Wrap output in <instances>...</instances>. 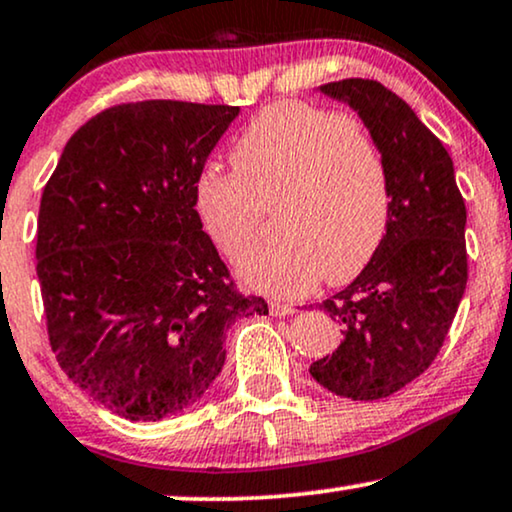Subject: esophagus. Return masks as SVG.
Returning a JSON list of instances; mask_svg holds the SVG:
<instances>
[{
    "instance_id": "obj_1",
    "label": "esophagus",
    "mask_w": 512,
    "mask_h": 512,
    "mask_svg": "<svg viewBox=\"0 0 512 512\" xmlns=\"http://www.w3.org/2000/svg\"><path fill=\"white\" fill-rule=\"evenodd\" d=\"M269 312H271V316H290V314H295L297 309L293 307V304H286V302H269Z\"/></svg>"
}]
</instances>
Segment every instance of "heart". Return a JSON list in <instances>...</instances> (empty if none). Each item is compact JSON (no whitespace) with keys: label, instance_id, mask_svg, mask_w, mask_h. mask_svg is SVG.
<instances>
[{"label":"heart","instance_id":"b5f03b06","mask_svg":"<svg viewBox=\"0 0 512 512\" xmlns=\"http://www.w3.org/2000/svg\"><path fill=\"white\" fill-rule=\"evenodd\" d=\"M234 172L205 170L196 210L212 243L238 260L275 210L279 236L238 264L250 288L309 293L319 278H357L383 243L390 170L375 134L357 118L304 101L264 108L231 148Z\"/></svg>","mask_w":512,"mask_h":512}]
</instances>
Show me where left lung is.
I'll list each match as a JSON object with an SVG mask.
<instances>
[{"label": "left lung", "mask_w": 512, "mask_h": 512, "mask_svg": "<svg viewBox=\"0 0 512 512\" xmlns=\"http://www.w3.org/2000/svg\"><path fill=\"white\" fill-rule=\"evenodd\" d=\"M345 101L383 148L390 170V219L366 269L321 302L342 326L333 354L309 373L338 397H390L437 359L468 283L465 200L442 141L411 106L375 80L321 84Z\"/></svg>", "instance_id": "8db88e82"}]
</instances>
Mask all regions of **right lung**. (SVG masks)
<instances>
[{"mask_svg": "<svg viewBox=\"0 0 512 512\" xmlns=\"http://www.w3.org/2000/svg\"><path fill=\"white\" fill-rule=\"evenodd\" d=\"M238 106L137 101L63 148L37 219L49 345L94 401L129 420L189 409L222 371L226 331L269 314L203 231L196 181Z\"/></svg>", "mask_w": 512, "mask_h": 512, "instance_id": "add662e5", "label": "right lung"}]
</instances>
